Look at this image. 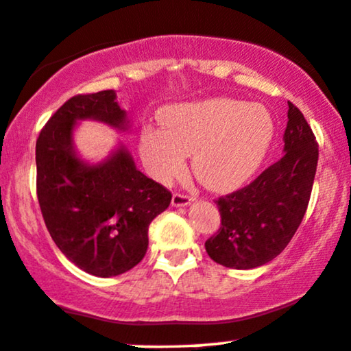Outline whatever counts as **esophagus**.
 <instances>
[{"label": "esophagus", "mask_w": 351, "mask_h": 351, "mask_svg": "<svg viewBox=\"0 0 351 351\" xmlns=\"http://www.w3.org/2000/svg\"><path fill=\"white\" fill-rule=\"evenodd\" d=\"M194 201V197L188 196V194H180V193H175L171 197V204L175 206V208H184V206L191 204Z\"/></svg>", "instance_id": "obj_1"}]
</instances>
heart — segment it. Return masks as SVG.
I'll return each instance as SVG.
<instances>
[{
	"label": "heart",
	"mask_w": 351,
	"mask_h": 351,
	"mask_svg": "<svg viewBox=\"0 0 351 351\" xmlns=\"http://www.w3.org/2000/svg\"><path fill=\"white\" fill-rule=\"evenodd\" d=\"M165 129L142 130L141 155L150 175L170 181L193 154L196 178L213 191H232L260 167L271 143V114L260 104L209 98L173 104L160 114Z\"/></svg>",
	"instance_id": "obj_1"
}]
</instances>
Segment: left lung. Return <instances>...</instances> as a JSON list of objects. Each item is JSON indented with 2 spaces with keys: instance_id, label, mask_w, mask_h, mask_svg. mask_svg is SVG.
<instances>
[{
  "instance_id": "obj_1",
  "label": "left lung",
  "mask_w": 351,
  "mask_h": 351,
  "mask_svg": "<svg viewBox=\"0 0 351 351\" xmlns=\"http://www.w3.org/2000/svg\"><path fill=\"white\" fill-rule=\"evenodd\" d=\"M288 106L285 155L248 186L216 201L221 227L206 240V252L222 267L252 269L276 258L306 214L319 145L302 112Z\"/></svg>"
}]
</instances>
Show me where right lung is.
I'll list each match as a JSON object with an SVG mask.
<instances>
[{"label":"right lung","mask_w":351,"mask_h":351,"mask_svg":"<svg viewBox=\"0 0 351 351\" xmlns=\"http://www.w3.org/2000/svg\"><path fill=\"white\" fill-rule=\"evenodd\" d=\"M84 119L117 130L129 125L112 90L66 101L37 138V199L63 255L93 276L111 278L141 263L150 222L170 206L171 193L138 171L122 145L103 162H83L73 130Z\"/></svg>","instance_id":"add662e5"}]
</instances>
